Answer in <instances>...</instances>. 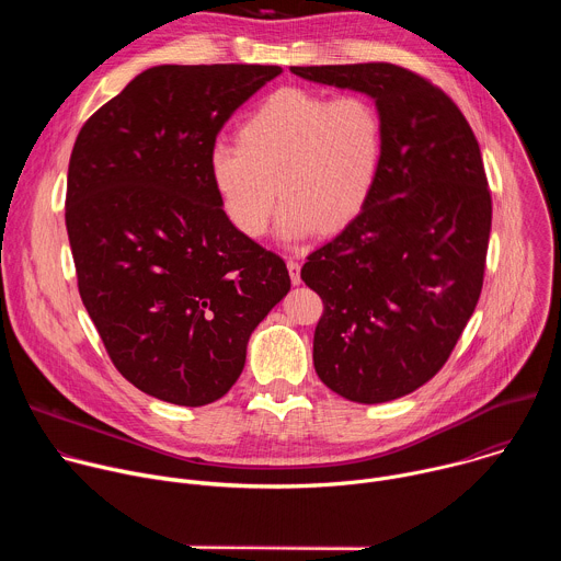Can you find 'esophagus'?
I'll return each instance as SVG.
<instances>
[{
  "mask_svg": "<svg viewBox=\"0 0 561 561\" xmlns=\"http://www.w3.org/2000/svg\"><path fill=\"white\" fill-rule=\"evenodd\" d=\"M286 266H288V275H290V282L297 286V284H301V275H299V271H301V266H299V262L297 260H288L286 262Z\"/></svg>",
  "mask_w": 561,
  "mask_h": 561,
  "instance_id": "esophagus-1",
  "label": "esophagus"
}]
</instances>
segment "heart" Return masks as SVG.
Instances as JSON below:
<instances>
[{
	"instance_id": "1",
	"label": "heart",
	"mask_w": 561,
	"mask_h": 561,
	"mask_svg": "<svg viewBox=\"0 0 561 561\" xmlns=\"http://www.w3.org/2000/svg\"><path fill=\"white\" fill-rule=\"evenodd\" d=\"M381 157L383 122L368 98L288 87L239 122L237 146L210 148L208 175L239 232L262 237L279 195V232L297 239L344 230L366 208Z\"/></svg>"
}]
</instances>
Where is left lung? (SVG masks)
I'll return each instance as SVG.
<instances>
[{
    "instance_id": "left-lung-1",
    "label": "left lung",
    "mask_w": 561,
    "mask_h": 561,
    "mask_svg": "<svg viewBox=\"0 0 561 561\" xmlns=\"http://www.w3.org/2000/svg\"><path fill=\"white\" fill-rule=\"evenodd\" d=\"M290 70L366 93L383 122L366 208L308 255L301 279L324 301L312 340L319 379L351 402H390L439 373L482 293L493 219L482 152L457 104L409 68Z\"/></svg>"
}]
</instances>
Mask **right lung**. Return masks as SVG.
I'll return each mask as SVG.
<instances>
[{
	"label": "right lung",
	"instance_id": "obj_1",
	"mask_svg": "<svg viewBox=\"0 0 561 561\" xmlns=\"http://www.w3.org/2000/svg\"><path fill=\"white\" fill-rule=\"evenodd\" d=\"M279 66H152L79 130L66 230L77 286L115 368L141 392L206 407L290 290L286 264L221 210L208 154Z\"/></svg>",
	"mask_w": 561,
	"mask_h": 561
}]
</instances>
